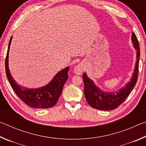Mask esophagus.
Instances as JSON below:
<instances>
[{
	"instance_id": "esophagus-1",
	"label": "esophagus",
	"mask_w": 146,
	"mask_h": 146,
	"mask_svg": "<svg viewBox=\"0 0 146 146\" xmlns=\"http://www.w3.org/2000/svg\"><path fill=\"white\" fill-rule=\"evenodd\" d=\"M84 66L82 63H80L76 65L74 68V73L76 75H81L84 71Z\"/></svg>"
}]
</instances>
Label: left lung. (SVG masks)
<instances>
[{
  "instance_id": "obj_1",
  "label": "left lung",
  "mask_w": 146,
  "mask_h": 146,
  "mask_svg": "<svg viewBox=\"0 0 146 146\" xmlns=\"http://www.w3.org/2000/svg\"><path fill=\"white\" fill-rule=\"evenodd\" d=\"M131 40L133 46L137 50V62L133 76L125 87H123L116 92L105 93L100 90L94 84L93 81L88 77L86 73L83 74V81L84 83V96L88 103L91 107L99 110H113L117 108L127 97L137 82L138 65L140 59L139 44L135 33H132Z\"/></svg>"
}]
</instances>
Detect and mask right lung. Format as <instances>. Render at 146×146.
I'll return each instance as SVG.
<instances>
[{
  "instance_id": "1",
  "label": "right lung",
  "mask_w": 146,
  "mask_h": 146,
  "mask_svg": "<svg viewBox=\"0 0 146 146\" xmlns=\"http://www.w3.org/2000/svg\"><path fill=\"white\" fill-rule=\"evenodd\" d=\"M12 36L9 40L8 51L5 60L6 73L11 88L16 95L26 104L35 108H49L55 106L58 100L62 91L65 82L68 78V71L70 68L67 67L59 71L54 76L52 80L48 84L37 89H29L23 87L17 84L9 72L8 67L9 50L10 47Z\"/></svg>"
}]
</instances>
